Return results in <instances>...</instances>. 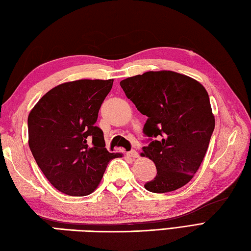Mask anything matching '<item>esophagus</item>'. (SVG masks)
Listing matches in <instances>:
<instances>
[{
    "label": "esophagus",
    "instance_id": "esophagus-1",
    "mask_svg": "<svg viewBox=\"0 0 251 251\" xmlns=\"http://www.w3.org/2000/svg\"><path fill=\"white\" fill-rule=\"evenodd\" d=\"M127 156L130 157V158H137L138 157V152L136 151V150H130V151L127 152Z\"/></svg>",
    "mask_w": 251,
    "mask_h": 251
}]
</instances>
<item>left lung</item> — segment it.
Returning a JSON list of instances; mask_svg holds the SVG:
<instances>
[{"instance_id": "left-lung-1", "label": "left lung", "mask_w": 251, "mask_h": 251, "mask_svg": "<svg viewBox=\"0 0 251 251\" xmlns=\"http://www.w3.org/2000/svg\"><path fill=\"white\" fill-rule=\"evenodd\" d=\"M126 97L148 118L141 156L154 162L157 176L146 190L167 193L185 185L199 170L215 127L204 86L173 71H148L121 81Z\"/></svg>"}]
</instances>
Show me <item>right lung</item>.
I'll list each match as a JSON object with an SVG mask.
<instances>
[{"instance_id":"obj_1","label":"right lung","mask_w":251,"mask_h":251,"mask_svg":"<svg viewBox=\"0 0 251 251\" xmlns=\"http://www.w3.org/2000/svg\"><path fill=\"white\" fill-rule=\"evenodd\" d=\"M113 80H78L56 86L28 115V144L36 162L54 188L84 197L98 188L106 167L120 154L108 152L95 126Z\"/></svg>"}]
</instances>
